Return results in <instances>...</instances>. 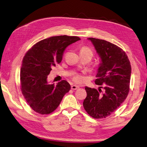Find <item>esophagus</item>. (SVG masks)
I'll return each instance as SVG.
<instances>
[{"label": "esophagus", "mask_w": 147, "mask_h": 147, "mask_svg": "<svg viewBox=\"0 0 147 147\" xmlns=\"http://www.w3.org/2000/svg\"><path fill=\"white\" fill-rule=\"evenodd\" d=\"M78 88H79V87L78 86H77V85H71V89L72 90H77Z\"/></svg>", "instance_id": "34e87169"}]
</instances>
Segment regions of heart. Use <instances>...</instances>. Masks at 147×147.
<instances>
[{"label": "heart", "instance_id": "1", "mask_svg": "<svg viewBox=\"0 0 147 147\" xmlns=\"http://www.w3.org/2000/svg\"><path fill=\"white\" fill-rule=\"evenodd\" d=\"M80 53H89L91 55L92 57L93 55L92 50L90 48H89L88 47H82L81 49H80ZM72 78H73V80L74 82H75L76 83H82L84 82L85 80V78L82 75V74L76 73H74L73 74V75H72Z\"/></svg>", "mask_w": 147, "mask_h": 147}]
</instances>
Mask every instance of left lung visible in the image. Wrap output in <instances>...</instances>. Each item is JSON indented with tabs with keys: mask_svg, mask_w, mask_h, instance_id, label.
Masks as SVG:
<instances>
[{
	"mask_svg": "<svg viewBox=\"0 0 147 147\" xmlns=\"http://www.w3.org/2000/svg\"><path fill=\"white\" fill-rule=\"evenodd\" d=\"M88 39L92 42L101 60L95 80L100 87L99 90L85 87L87 97L83 105L94 119H103L115 111L127 97L131 66L125 52L118 46L102 39Z\"/></svg>",
	"mask_w": 147,
	"mask_h": 147,
	"instance_id": "8db88e82",
	"label": "left lung"
}]
</instances>
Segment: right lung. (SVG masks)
Here are the masks:
<instances>
[{"instance_id":"obj_1","label":"right lung","mask_w":147,"mask_h":147,"mask_svg":"<svg viewBox=\"0 0 147 147\" xmlns=\"http://www.w3.org/2000/svg\"><path fill=\"white\" fill-rule=\"evenodd\" d=\"M79 40L77 36L50 37L37 42L25 55L20 70L21 90L27 104L36 113H52L69 91L71 85L67 81L51 84L47 76L51 68L62 61L65 49Z\"/></svg>"}]
</instances>
